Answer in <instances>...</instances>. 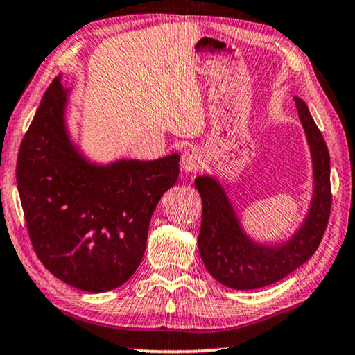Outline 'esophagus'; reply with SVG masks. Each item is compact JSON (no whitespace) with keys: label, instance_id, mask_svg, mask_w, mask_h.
Listing matches in <instances>:
<instances>
[{"label":"esophagus","instance_id":"obj_1","mask_svg":"<svg viewBox=\"0 0 355 355\" xmlns=\"http://www.w3.org/2000/svg\"><path fill=\"white\" fill-rule=\"evenodd\" d=\"M204 162H205V159H204L202 151L196 146L188 148V150L184 151L182 156V168L188 173H196V172L202 171Z\"/></svg>","mask_w":355,"mask_h":355}]
</instances>
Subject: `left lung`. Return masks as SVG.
<instances>
[{
  "instance_id": "obj_1",
  "label": "left lung",
  "mask_w": 355,
  "mask_h": 355,
  "mask_svg": "<svg viewBox=\"0 0 355 355\" xmlns=\"http://www.w3.org/2000/svg\"><path fill=\"white\" fill-rule=\"evenodd\" d=\"M301 124L313 157L314 189L308 215L287 242L261 245L242 230L234 207L218 180L196 178L202 198V223L198 237L200 258L210 276L236 290H253L271 285L306 263L319 247L331 209L330 155L308 105L295 97Z\"/></svg>"
}]
</instances>
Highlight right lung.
Returning a JSON list of instances; mask_svg holds the SVG:
<instances>
[{
  "instance_id": "add662e5",
  "label": "right lung",
  "mask_w": 355,
  "mask_h": 355,
  "mask_svg": "<svg viewBox=\"0 0 355 355\" xmlns=\"http://www.w3.org/2000/svg\"><path fill=\"white\" fill-rule=\"evenodd\" d=\"M60 76L42 95L20 144L17 188L36 255L71 287L102 293L132 277L162 194L178 180L180 156L87 159L68 135Z\"/></svg>"
}]
</instances>
